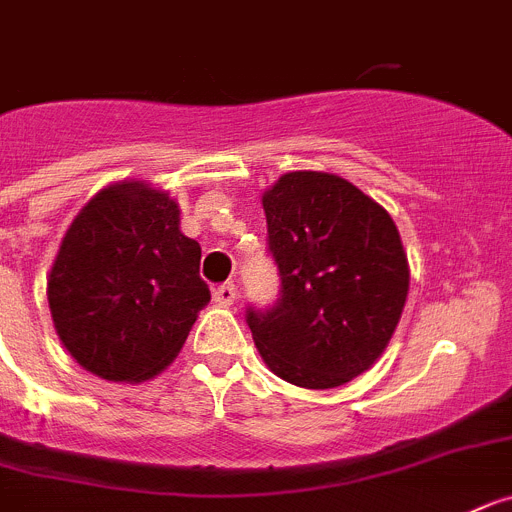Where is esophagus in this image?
Here are the masks:
<instances>
[{"label":"esophagus","mask_w":512,"mask_h":512,"mask_svg":"<svg viewBox=\"0 0 512 512\" xmlns=\"http://www.w3.org/2000/svg\"><path fill=\"white\" fill-rule=\"evenodd\" d=\"M236 297H238V289L233 281H225V284H220V287L213 292V299L218 304H223V307H228V304L236 302Z\"/></svg>","instance_id":"esophagus-1"}]
</instances>
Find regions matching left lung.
<instances>
[{"label":"left lung","instance_id":"left-lung-1","mask_svg":"<svg viewBox=\"0 0 512 512\" xmlns=\"http://www.w3.org/2000/svg\"><path fill=\"white\" fill-rule=\"evenodd\" d=\"M279 297L246 322L261 358L302 388H335L386 350L409 294L391 215L353 182L289 172L264 195Z\"/></svg>","mask_w":512,"mask_h":512}]
</instances>
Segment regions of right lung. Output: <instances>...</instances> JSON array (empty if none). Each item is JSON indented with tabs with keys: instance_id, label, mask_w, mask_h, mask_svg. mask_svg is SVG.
<instances>
[{
	"instance_id": "1",
	"label": "right lung",
	"mask_w": 512,
	"mask_h": 512,
	"mask_svg": "<svg viewBox=\"0 0 512 512\" xmlns=\"http://www.w3.org/2000/svg\"><path fill=\"white\" fill-rule=\"evenodd\" d=\"M48 302L68 353L106 381H144L170 365L210 302L175 200L142 182L98 192L65 233Z\"/></svg>"
}]
</instances>
